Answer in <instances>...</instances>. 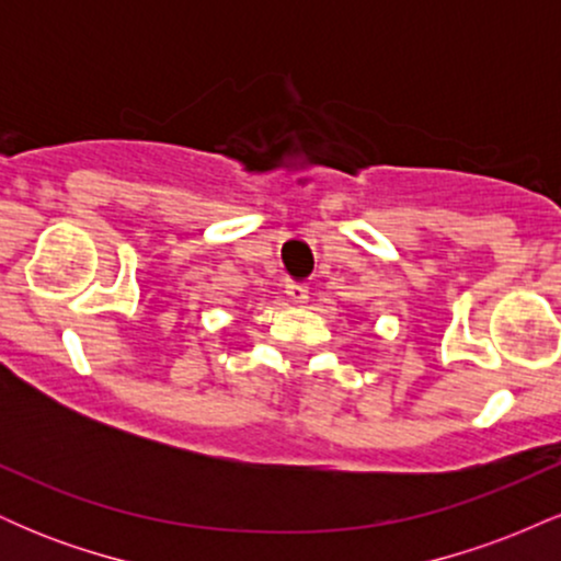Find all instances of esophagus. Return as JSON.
<instances>
[{
  "instance_id": "1",
  "label": "esophagus",
  "mask_w": 561,
  "mask_h": 561,
  "mask_svg": "<svg viewBox=\"0 0 561 561\" xmlns=\"http://www.w3.org/2000/svg\"><path fill=\"white\" fill-rule=\"evenodd\" d=\"M287 298H289V302H295V306H306V302H308V287L298 285V282H293V285H287Z\"/></svg>"
}]
</instances>
